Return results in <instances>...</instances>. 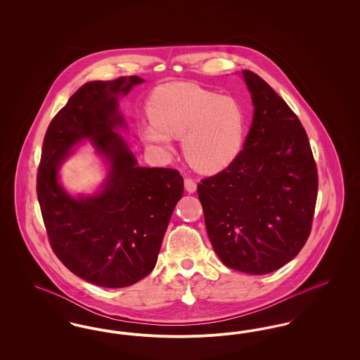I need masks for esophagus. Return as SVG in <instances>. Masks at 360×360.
<instances>
[{"mask_svg": "<svg viewBox=\"0 0 360 360\" xmlns=\"http://www.w3.org/2000/svg\"><path fill=\"white\" fill-rule=\"evenodd\" d=\"M185 188L188 193H194L197 190V184L191 178H185Z\"/></svg>", "mask_w": 360, "mask_h": 360, "instance_id": "34e87169", "label": "esophagus"}]
</instances>
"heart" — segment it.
Wrapping results in <instances>:
<instances>
[{"label": "heart", "mask_w": 360, "mask_h": 360, "mask_svg": "<svg viewBox=\"0 0 360 360\" xmlns=\"http://www.w3.org/2000/svg\"><path fill=\"white\" fill-rule=\"evenodd\" d=\"M148 113L151 121L141 127L143 140L172 151V137L182 139L185 158L198 172H221L241 151L247 113L235 97L194 84H170L151 94Z\"/></svg>", "instance_id": "heart-1"}]
</instances>
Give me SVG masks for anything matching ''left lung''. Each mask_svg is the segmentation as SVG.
<instances>
[{
  "label": "left lung",
  "mask_w": 360,
  "mask_h": 360,
  "mask_svg": "<svg viewBox=\"0 0 360 360\" xmlns=\"http://www.w3.org/2000/svg\"><path fill=\"white\" fill-rule=\"evenodd\" d=\"M243 77L255 106L244 147L197 191L207 236L224 264L263 275L305 245L319 175L308 135L290 106L255 72L243 70Z\"/></svg>",
  "instance_id": "8db88e82"
}]
</instances>
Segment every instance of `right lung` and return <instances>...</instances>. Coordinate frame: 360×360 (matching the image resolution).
<instances>
[{"label":"right lung","instance_id":"add662e5","mask_svg":"<svg viewBox=\"0 0 360 360\" xmlns=\"http://www.w3.org/2000/svg\"><path fill=\"white\" fill-rule=\"evenodd\" d=\"M140 77L79 87L46 132L36 191L52 251L72 274L101 288H125L154 270L172 210L184 194L176 170L139 167L125 140L119 97ZM85 138L111 165L103 191L71 198L57 181L69 150Z\"/></svg>","mask_w":360,"mask_h":360}]
</instances>
